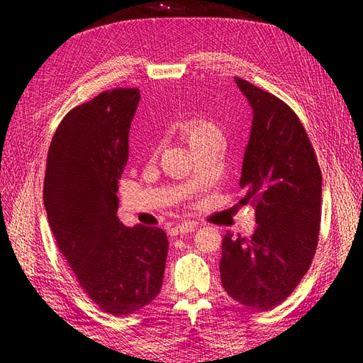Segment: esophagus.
I'll list each match as a JSON object with an SVG mask.
<instances>
[{"label": "esophagus", "mask_w": 363, "mask_h": 363, "mask_svg": "<svg viewBox=\"0 0 363 363\" xmlns=\"http://www.w3.org/2000/svg\"><path fill=\"white\" fill-rule=\"evenodd\" d=\"M195 229H196V223H194V221H186V223H181V225H177V226L172 228V234H173V235L189 234V233H194Z\"/></svg>", "instance_id": "esophagus-1"}]
</instances>
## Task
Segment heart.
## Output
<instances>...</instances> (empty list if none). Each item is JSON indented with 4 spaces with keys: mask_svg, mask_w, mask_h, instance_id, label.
Wrapping results in <instances>:
<instances>
[{
    "mask_svg": "<svg viewBox=\"0 0 363 363\" xmlns=\"http://www.w3.org/2000/svg\"><path fill=\"white\" fill-rule=\"evenodd\" d=\"M179 134L186 138L190 146H195L209 138L220 137V130L215 126V123L204 117H195L179 125Z\"/></svg>",
    "mask_w": 363,
    "mask_h": 363,
    "instance_id": "heart-1",
    "label": "heart"
}]
</instances>
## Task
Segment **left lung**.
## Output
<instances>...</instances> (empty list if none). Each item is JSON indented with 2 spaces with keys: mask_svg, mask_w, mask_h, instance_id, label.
Here are the masks:
<instances>
[{
  "mask_svg": "<svg viewBox=\"0 0 363 363\" xmlns=\"http://www.w3.org/2000/svg\"><path fill=\"white\" fill-rule=\"evenodd\" d=\"M252 128L238 186L256 207L252 235L226 233L220 276L230 298L269 311L298 287L315 256L321 221V169L306 128L282 99L242 78Z\"/></svg>",
  "mask_w": 363,
  "mask_h": 363,
  "instance_id": "obj_1",
  "label": "left lung"
}]
</instances>
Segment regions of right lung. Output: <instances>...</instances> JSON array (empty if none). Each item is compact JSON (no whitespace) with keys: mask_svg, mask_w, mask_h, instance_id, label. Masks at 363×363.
Returning a JSON list of instances; mask_svg holds the SVG:
<instances>
[{"mask_svg":"<svg viewBox=\"0 0 363 363\" xmlns=\"http://www.w3.org/2000/svg\"><path fill=\"white\" fill-rule=\"evenodd\" d=\"M138 89H113L60 121L46 157L43 203L59 251L89 298L125 317L159 295L168 252L160 228L123 226L118 179L128 164Z\"/></svg>","mask_w":363,"mask_h":363,"instance_id":"right-lung-1","label":"right lung"}]
</instances>
